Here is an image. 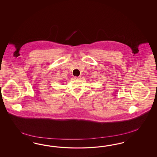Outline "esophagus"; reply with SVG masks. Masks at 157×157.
Instances as JSON below:
<instances>
[{"instance_id": "1", "label": "esophagus", "mask_w": 157, "mask_h": 157, "mask_svg": "<svg viewBox=\"0 0 157 157\" xmlns=\"http://www.w3.org/2000/svg\"><path fill=\"white\" fill-rule=\"evenodd\" d=\"M81 76H74V79H80Z\"/></svg>"}]
</instances>
